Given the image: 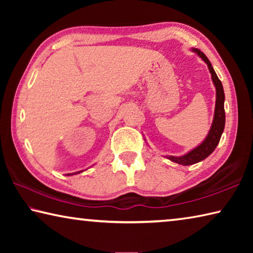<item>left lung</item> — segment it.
<instances>
[{
    "label": "left lung",
    "instance_id": "obj_1",
    "mask_svg": "<svg viewBox=\"0 0 253 253\" xmlns=\"http://www.w3.org/2000/svg\"><path fill=\"white\" fill-rule=\"evenodd\" d=\"M191 50L198 54L199 57L208 65L210 74H211V77H212L214 87H215L216 99H215V109H214V117H213L212 125H211V128H210L208 136L205 137L203 142L201 143L199 146L191 149L190 152L184 154L182 156H166L169 161L177 163V164L183 165V166L196 164V163L203 161L209 155H211L214 149L216 148L217 144L220 142V138L222 136V132L224 130V125H225V111H224L225 97H224L223 85H222L220 79L217 78L215 71H214L211 62H210V60L207 58V55H205L203 52H201L199 49L192 48Z\"/></svg>",
    "mask_w": 253,
    "mask_h": 253
}]
</instances>
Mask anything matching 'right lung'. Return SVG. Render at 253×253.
Instances as JSON below:
<instances>
[{
    "label": "right lung",
    "instance_id": "obj_1",
    "mask_svg": "<svg viewBox=\"0 0 253 253\" xmlns=\"http://www.w3.org/2000/svg\"><path fill=\"white\" fill-rule=\"evenodd\" d=\"M81 172H84V170H79V172H76V173H70V174H67L68 175V176H70V175H75V174H79V173H81Z\"/></svg>",
    "mask_w": 253,
    "mask_h": 253
}]
</instances>
